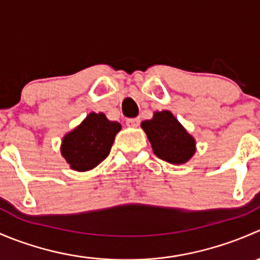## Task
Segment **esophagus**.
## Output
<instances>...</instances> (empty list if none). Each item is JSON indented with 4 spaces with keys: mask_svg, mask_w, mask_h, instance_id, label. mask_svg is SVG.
Masks as SVG:
<instances>
[{
    "mask_svg": "<svg viewBox=\"0 0 260 260\" xmlns=\"http://www.w3.org/2000/svg\"><path fill=\"white\" fill-rule=\"evenodd\" d=\"M125 124L132 128L138 127L140 125V118H129V119L125 120Z\"/></svg>",
    "mask_w": 260,
    "mask_h": 260,
    "instance_id": "1",
    "label": "esophagus"
}]
</instances>
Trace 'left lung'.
I'll return each mask as SVG.
<instances>
[{"label": "left lung", "instance_id": "8db88e82", "mask_svg": "<svg viewBox=\"0 0 260 260\" xmlns=\"http://www.w3.org/2000/svg\"><path fill=\"white\" fill-rule=\"evenodd\" d=\"M141 127L158 158L172 165H183L195 154V138L170 111L154 112L152 119L143 120Z\"/></svg>", "mask_w": 260, "mask_h": 260}]
</instances>
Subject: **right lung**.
I'll list each match as a JSON object with an SVG mask.
<instances>
[{
  "label": "right lung",
  "mask_w": 260,
  "mask_h": 260,
  "mask_svg": "<svg viewBox=\"0 0 260 260\" xmlns=\"http://www.w3.org/2000/svg\"><path fill=\"white\" fill-rule=\"evenodd\" d=\"M120 128V123L112 122L104 113L91 112L62 137L61 156L74 171H90L108 157Z\"/></svg>",
  "instance_id": "obj_1"
}]
</instances>
